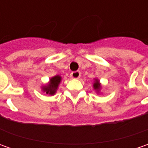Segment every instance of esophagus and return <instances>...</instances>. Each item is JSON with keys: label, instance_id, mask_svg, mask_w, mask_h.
I'll return each mask as SVG.
<instances>
[{"label": "esophagus", "instance_id": "obj_1", "mask_svg": "<svg viewBox=\"0 0 148 148\" xmlns=\"http://www.w3.org/2000/svg\"><path fill=\"white\" fill-rule=\"evenodd\" d=\"M81 77V72L79 71H72L71 73V78H74V79H78Z\"/></svg>", "mask_w": 148, "mask_h": 148}]
</instances>
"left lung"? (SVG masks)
Returning <instances> with one entry per match:
<instances>
[{
	"mask_svg": "<svg viewBox=\"0 0 148 148\" xmlns=\"http://www.w3.org/2000/svg\"><path fill=\"white\" fill-rule=\"evenodd\" d=\"M99 87H100V85H99V81L98 80H95V82L94 83V88L95 90H99Z\"/></svg>",
	"mask_w": 148,
	"mask_h": 148,
	"instance_id": "8db88e82",
	"label": "left lung"
}]
</instances>
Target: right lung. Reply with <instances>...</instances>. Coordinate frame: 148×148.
<instances>
[{"label": "right lung", "instance_id": "right-lung-1", "mask_svg": "<svg viewBox=\"0 0 148 148\" xmlns=\"http://www.w3.org/2000/svg\"><path fill=\"white\" fill-rule=\"evenodd\" d=\"M60 82H61V77L59 76H56V77L51 78L50 83L47 86H44L43 88V91H45L46 94L54 95L58 89Z\"/></svg>", "mask_w": 148, "mask_h": 148}]
</instances>
